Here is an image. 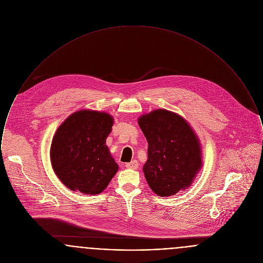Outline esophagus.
<instances>
[{"mask_svg": "<svg viewBox=\"0 0 263 263\" xmlns=\"http://www.w3.org/2000/svg\"><path fill=\"white\" fill-rule=\"evenodd\" d=\"M125 166H126L127 168H132V170H137V168L139 167V162H138V160L134 159L133 161H130V162L126 163V164H125Z\"/></svg>", "mask_w": 263, "mask_h": 263, "instance_id": "obj_1", "label": "esophagus"}]
</instances>
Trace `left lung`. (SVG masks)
I'll list each match as a JSON object with an SVG mask.
<instances>
[{"instance_id": "8db88e82", "label": "left lung", "mask_w": 263, "mask_h": 263, "mask_svg": "<svg viewBox=\"0 0 263 263\" xmlns=\"http://www.w3.org/2000/svg\"><path fill=\"white\" fill-rule=\"evenodd\" d=\"M139 124L148 143L142 170L152 191L171 196L189 187L202 166L200 143L191 125L166 109L141 116Z\"/></svg>"}]
</instances>
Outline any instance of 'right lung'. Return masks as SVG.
I'll return each instance as SVG.
<instances>
[{
	"instance_id": "obj_1",
	"label": "right lung",
	"mask_w": 263,
	"mask_h": 263,
	"mask_svg": "<svg viewBox=\"0 0 263 263\" xmlns=\"http://www.w3.org/2000/svg\"><path fill=\"white\" fill-rule=\"evenodd\" d=\"M114 119L106 112L79 110L62 123L53 136L51 161L60 180L70 191L101 193L117 174L105 140Z\"/></svg>"
}]
</instances>
